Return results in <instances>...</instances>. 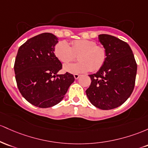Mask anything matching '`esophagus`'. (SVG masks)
Wrapping results in <instances>:
<instances>
[{
	"mask_svg": "<svg viewBox=\"0 0 148 148\" xmlns=\"http://www.w3.org/2000/svg\"><path fill=\"white\" fill-rule=\"evenodd\" d=\"M79 77V75H78V74H74V77H75V79H78Z\"/></svg>",
	"mask_w": 148,
	"mask_h": 148,
	"instance_id": "1",
	"label": "esophagus"
}]
</instances>
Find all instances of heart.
Masks as SVG:
<instances>
[{"label":"heart","mask_w":148,"mask_h":148,"mask_svg":"<svg viewBox=\"0 0 148 148\" xmlns=\"http://www.w3.org/2000/svg\"><path fill=\"white\" fill-rule=\"evenodd\" d=\"M69 44L60 41L54 46V54L63 64H67L79 54V62L66 64L64 70L71 73H83L91 71L96 72L105 64L108 57L107 49L103 45H98L94 40L78 39L72 40Z\"/></svg>","instance_id":"1"}]
</instances>
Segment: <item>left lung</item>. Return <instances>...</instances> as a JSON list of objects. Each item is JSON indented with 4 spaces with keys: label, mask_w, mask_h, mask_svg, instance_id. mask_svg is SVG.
Instances as JSON below:
<instances>
[{
    "label": "left lung",
    "mask_w": 148,
    "mask_h": 148,
    "mask_svg": "<svg viewBox=\"0 0 148 148\" xmlns=\"http://www.w3.org/2000/svg\"><path fill=\"white\" fill-rule=\"evenodd\" d=\"M99 39L107 49L108 57L96 73L89 75L92 82L86 94L96 108L111 110L122 105L132 94L137 64L126 42L108 34L99 35Z\"/></svg>",
    "instance_id": "1"
}]
</instances>
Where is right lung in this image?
I'll use <instances>...</instances> for the list:
<instances>
[{"instance_id": "1", "label": "right lung", "mask_w": 148, "mask_h": 148, "mask_svg": "<svg viewBox=\"0 0 148 148\" xmlns=\"http://www.w3.org/2000/svg\"><path fill=\"white\" fill-rule=\"evenodd\" d=\"M58 38L44 33L30 38L18 49L14 70L18 89L28 102L36 107L49 108L64 99L74 82L73 75L62 69L54 54Z\"/></svg>"}]
</instances>
